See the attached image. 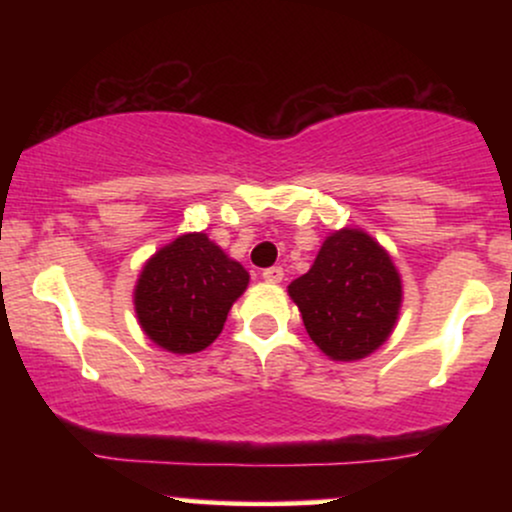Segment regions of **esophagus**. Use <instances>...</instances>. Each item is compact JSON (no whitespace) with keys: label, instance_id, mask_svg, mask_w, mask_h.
Returning <instances> with one entry per match:
<instances>
[{"label":"esophagus","instance_id":"esophagus-1","mask_svg":"<svg viewBox=\"0 0 512 512\" xmlns=\"http://www.w3.org/2000/svg\"><path fill=\"white\" fill-rule=\"evenodd\" d=\"M262 279L269 281V284H279V281L284 279V269H281V267H269V269H264Z\"/></svg>","mask_w":512,"mask_h":512}]
</instances>
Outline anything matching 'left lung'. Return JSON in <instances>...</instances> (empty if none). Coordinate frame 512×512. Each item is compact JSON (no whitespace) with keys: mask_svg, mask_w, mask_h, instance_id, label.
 Listing matches in <instances>:
<instances>
[{"mask_svg":"<svg viewBox=\"0 0 512 512\" xmlns=\"http://www.w3.org/2000/svg\"><path fill=\"white\" fill-rule=\"evenodd\" d=\"M303 325L332 361L378 351L399 320L402 276L390 252L363 228H339L320 245L313 267L289 284Z\"/></svg>","mask_w":512,"mask_h":512,"instance_id":"obj_1","label":"left lung"}]
</instances>
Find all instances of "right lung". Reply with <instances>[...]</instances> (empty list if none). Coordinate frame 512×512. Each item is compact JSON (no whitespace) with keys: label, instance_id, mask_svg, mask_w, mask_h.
<instances>
[{"label":"right lung","instance_id":"1","mask_svg":"<svg viewBox=\"0 0 512 512\" xmlns=\"http://www.w3.org/2000/svg\"><path fill=\"white\" fill-rule=\"evenodd\" d=\"M250 274L207 233H182L144 262L134 313L146 337L170 354H197L219 337Z\"/></svg>","mask_w":512,"mask_h":512}]
</instances>
